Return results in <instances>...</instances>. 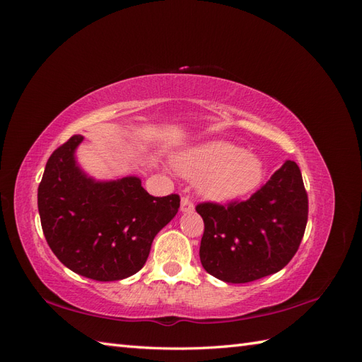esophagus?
Wrapping results in <instances>:
<instances>
[{"label": "esophagus", "instance_id": "34e87169", "mask_svg": "<svg viewBox=\"0 0 362 362\" xmlns=\"http://www.w3.org/2000/svg\"><path fill=\"white\" fill-rule=\"evenodd\" d=\"M180 210H181L182 213H190V211L194 210V205H193V202L187 198V196H182V198H181V208H180Z\"/></svg>", "mask_w": 362, "mask_h": 362}]
</instances>
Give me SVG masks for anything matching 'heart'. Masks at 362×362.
Masks as SVG:
<instances>
[{
	"label": "heart",
	"mask_w": 362,
	"mask_h": 362,
	"mask_svg": "<svg viewBox=\"0 0 362 362\" xmlns=\"http://www.w3.org/2000/svg\"><path fill=\"white\" fill-rule=\"evenodd\" d=\"M184 178L198 180V190L213 202H231L254 192L264 178V163L245 148L213 140L185 149L173 158Z\"/></svg>",
	"instance_id": "heart-1"
}]
</instances>
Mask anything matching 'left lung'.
Instances as JSON below:
<instances>
[{"mask_svg":"<svg viewBox=\"0 0 362 362\" xmlns=\"http://www.w3.org/2000/svg\"><path fill=\"white\" fill-rule=\"evenodd\" d=\"M204 218L202 267L223 282L245 284L286 267L302 242L308 196L302 173L287 160L247 201L196 206Z\"/></svg>","mask_w":362,"mask_h":362,"instance_id":"8db88e82","label":"left lung"}]
</instances>
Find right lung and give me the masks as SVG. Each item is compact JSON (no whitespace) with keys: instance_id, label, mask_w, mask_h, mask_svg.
<instances>
[{"instance_id":"add662e5","label":"right lung","mask_w":362,"mask_h":362,"mask_svg":"<svg viewBox=\"0 0 362 362\" xmlns=\"http://www.w3.org/2000/svg\"><path fill=\"white\" fill-rule=\"evenodd\" d=\"M84 140L52 152L37 189L43 234L64 266L95 281H119L145 266L151 245L180 208V196L154 198L139 177L100 181L76 163Z\"/></svg>"}]
</instances>
